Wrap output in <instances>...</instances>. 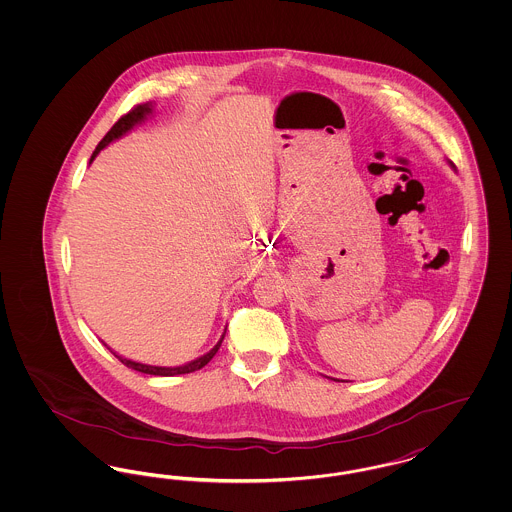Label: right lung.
I'll return each instance as SVG.
<instances>
[{
  "mask_svg": "<svg viewBox=\"0 0 512 512\" xmlns=\"http://www.w3.org/2000/svg\"><path fill=\"white\" fill-rule=\"evenodd\" d=\"M149 113H151V105H149V103H142V105L132 107L126 115H122L121 119L113 124V128L103 136V140L99 142L98 147H96V151H94V155H92V159H94V157L98 155L99 151H101L103 147L107 146V144H111L113 140L121 138L122 134H126L130 128H134V124L144 121V119H146V115H149ZM92 159H90V161H92ZM222 340H224V336H222L219 343H217L209 353H205L203 357L195 359V361L188 363V365L174 366V368H172V366L169 368V366L142 365V363H134V361L122 359V357H119L117 353H113V355L121 361L122 365H126L128 368H134V370H138V372L153 374V376H176V374H188V372H194V370H199V368H203V366L207 365V363L217 355V351H219Z\"/></svg>",
  "mask_w": 512,
  "mask_h": 512,
  "instance_id": "add662e5",
  "label": "right lung"
}]
</instances>
